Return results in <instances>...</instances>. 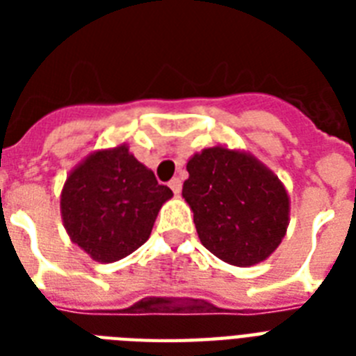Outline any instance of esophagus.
<instances>
[{"instance_id":"34e87169","label":"esophagus","mask_w":356,"mask_h":356,"mask_svg":"<svg viewBox=\"0 0 356 356\" xmlns=\"http://www.w3.org/2000/svg\"><path fill=\"white\" fill-rule=\"evenodd\" d=\"M170 188H172V192L175 195H179L181 194V188H183V184H181V179H172V181H170Z\"/></svg>"}]
</instances>
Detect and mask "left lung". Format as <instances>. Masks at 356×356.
<instances>
[{
	"label": "left lung",
	"mask_w": 356,
	"mask_h": 356,
	"mask_svg": "<svg viewBox=\"0 0 356 356\" xmlns=\"http://www.w3.org/2000/svg\"><path fill=\"white\" fill-rule=\"evenodd\" d=\"M186 170L183 197L212 254L245 268L279 248L290 223V197L270 168L248 151L214 145L190 156Z\"/></svg>",
	"instance_id": "obj_1"
}]
</instances>
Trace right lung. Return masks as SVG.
<instances>
[{"mask_svg":"<svg viewBox=\"0 0 356 356\" xmlns=\"http://www.w3.org/2000/svg\"><path fill=\"white\" fill-rule=\"evenodd\" d=\"M172 195L127 144H120L92 151L70 172L60 192V216L72 242L92 260L111 264L149 238L156 214Z\"/></svg>","mask_w":356,"mask_h":356,"instance_id":"obj_1","label":"right lung"}]
</instances>
